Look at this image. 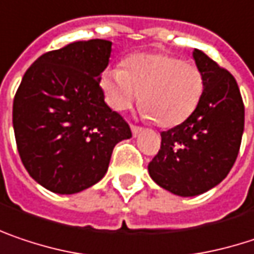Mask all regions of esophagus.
Segmentation results:
<instances>
[{
  "instance_id": "esophagus-1",
  "label": "esophagus",
  "mask_w": 254,
  "mask_h": 254,
  "mask_svg": "<svg viewBox=\"0 0 254 254\" xmlns=\"http://www.w3.org/2000/svg\"><path fill=\"white\" fill-rule=\"evenodd\" d=\"M130 130H132L133 136H136V135H138L139 132H142V127H136V125H130Z\"/></svg>"
}]
</instances>
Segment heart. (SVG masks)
<instances>
[{
	"label": "heart",
	"mask_w": 254,
	"mask_h": 254,
	"mask_svg": "<svg viewBox=\"0 0 254 254\" xmlns=\"http://www.w3.org/2000/svg\"><path fill=\"white\" fill-rule=\"evenodd\" d=\"M102 85L115 110L129 109L141 93L142 115L172 127L195 112L205 82L193 62L170 54H133L124 61V69H106Z\"/></svg>",
	"instance_id": "obj_1"
}]
</instances>
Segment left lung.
<instances>
[{
	"label": "left lung",
	"mask_w": 254,
	"mask_h": 254,
	"mask_svg": "<svg viewBox=\"0 0 254 254\" xmlns=\"http://www.w3.org/2000/svg\"><path fill=\"white\" fill-rule=\"evenodd\" d=\"M203 94L180 125L161 132V147L148 164L151 179L179 196H196L222 182L236 163L244 130V103L236 78L195 49Z\"/></svg>",
	"instance_id": "left-lung-1"
}]
</instances>
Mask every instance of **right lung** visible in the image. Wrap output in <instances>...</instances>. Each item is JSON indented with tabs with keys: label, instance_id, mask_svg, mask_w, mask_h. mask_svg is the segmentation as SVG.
Segmentation results:
<instances>
[{
	"label": "right lung",
	"instance_id": "1",
	"mask_svg": "<svg viewBox=\"0 0 254 254\" xmlns=\"http://www.w3.org/2000/svg\"><path fill=\"white\" fill-rule=\"evenodd\" d=\"M112 42H74L36 59L12 103L21 163L48 190L81 192L107 172L115 145L132 136L127 122L104 102L100 74Z\"/></svg>",
	"mask_w": 254,
	"mask_h": 254
}]
</instances>
